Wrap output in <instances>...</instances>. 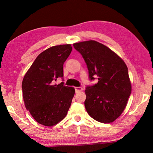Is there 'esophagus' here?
Instances as JSON below:
<instances>
[{"instance_id": "34e87169", "label": "esophagus", "mask_w": 153, "mask_h": 153, "mask_svg": "<svg viewBox=\"0 0 153 153\" xmlns=\"http://www.w3.org/2000/svg\"><path fill=\"white\" fill-rule=\"evenodd\" d=\"M75 90H76V92H79L83 91V88L82 87H75Z\"/></svg>"}]
</instances>
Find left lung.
<instances>
[{
	"mask_svg": "<svg viewBox=\"0 0 153 153\" xmlns=\"http://www.w3.org/2000/svg\"><path fill=\"white\" fill-rule=\"evenodd\" d=\"M82 54L89 71V80L98 79L87 85L84 102L87 113L102 123H110L121 115L131 92L128 69L115 53L95 41L73 45Z\"/></svg>",
	"mask_w": 153,
	"mask_h": 153,
	"instance_id": "left-lung-1",
	"label": "left lung"
}]
</instances>
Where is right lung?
<instances>
[{
	"label": "right lung",
	"instance_id": "add662e5",
	"mask_svg": "<svg viewBox=\"0 0 153 153\" xmlns=\"http://www.w3.org/2000/svg\"><path fill=\"white\" fill-rule=\"evenodd\" d=\"M72 50L71 45L47 48L35 60L23 79L22 93L25 108L40 124L56 125L66 117L75 94L74 87L54 84L64 81L63 65Z\"/></svg>",
	"mask_w": 153,
	"mask_h": 153
}]
</instances>
